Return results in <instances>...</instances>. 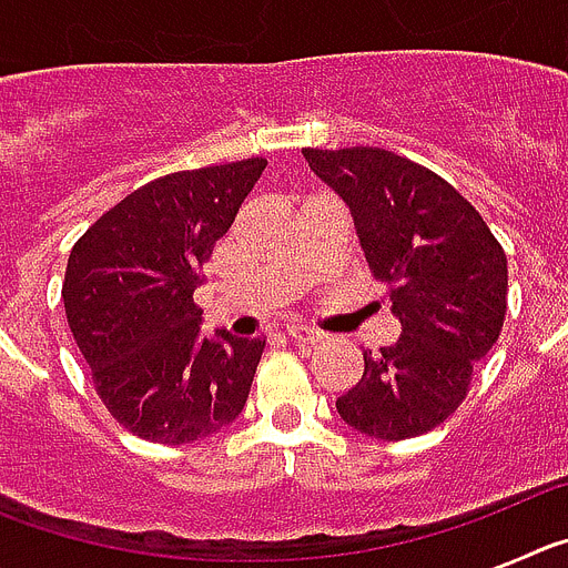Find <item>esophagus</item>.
<instances>
[{
    "instance_id": "obj_1",
    "label": "esophagus",
    "mask_w": 568,
    "mask_h": 568,
    "mask_svg": "<svg viewBox=\"0 0 568 568\" xmlns=\"http://www.w3.org/2000/svg\"><path fill=\"white\" fill-rule=\"evenodd\" d=\"M287 335L293 341H301V344H315V341H318V333L310 327H304V324H290Z\"/></svg>"
}]
</instances>
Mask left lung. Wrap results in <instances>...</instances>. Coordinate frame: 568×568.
I'll return each mask as SVG.
<instances>
[{
    "mask_svg": "<svg viewBox=\"0 0 568 568\" xmlns=\"http://www.w3.org/2000/svg\"><path fill=\"white\" fill-rule=\"evenodd\" d=\"M304 159L353 213L361 250L400 321V338L364 353V375L335 409L369 438H418L458 409L498 341L504 247L453 184L404 155L304 148Z\"/></svg>",
    "mask_w": 568,
    "mask_h": 568,
    "instance_id": "left-lung-1",
    "label": "left lung"
}]
</instances>
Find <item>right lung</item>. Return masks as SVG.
Masks as SVG:
<instances>
[{"mask_svg": "<svg viewBox=\"0 0 568 568\" xmlns=\"http://www.w3.org/2000/svg\"><path fill=\"white\" fill-rule=\"evenodd\" d=\"M264 159L182 170L110 207L73 244L64 313L93 384L124 429L153 444H193L247 404L264 341L215 329L193 304L202 264L233 224Z\"/></svg>", "mask_w": 568, "mask_h": 568, "instance_id": "right-lung-1", "label": "right lung"}]
</instances>
